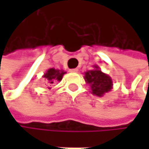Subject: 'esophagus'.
Wrapping results in <instances>:
<instances>
[{
	"instance_id": "esophagus-1",
	"label": "esophagus",
	"mask_w": 149,
	"mask_h": 149,
	"mask_svg": "<svg viewBox=\"0 0 149 149\" xmlns=\"http://www.w3.org/2000/svg\"><path fill=\"white\" fill-rule=\"evenodd\" d=\"M70 71L71 72H79V69H72V70H70Z\"/></svg>"
}]
</instances>
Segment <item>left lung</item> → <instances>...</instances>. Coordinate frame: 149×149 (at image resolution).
Segmentation results:
<instances>
[{
	"label": "left lung",
	"mask_w": 149,
	"mask_h": 149,
	"mask_svg": "<svg viewBox=\"0 0 149 149\" xmlns=\"http://www.w3.org/2000/svg\"><path fill=\"white\" fill-rule=\"evenodd\" d=\"M92 70H88L84 73V79L87 84L90 86L91 93L96 96L102 97L113 88L112 78L104 73L97 65L93 66Z\"/></svg>",
	"instance_id": "1"
}]
</instances>
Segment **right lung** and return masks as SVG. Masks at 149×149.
<instances>
[{"label": "right lung", "mask_w": 149, "mask_h": 149, "mask_svg": "<svg viewBox=\"0 0 149 149\" xmlns=\"http://www.w3.org/2000/svg\"><path fill=\"white\" fill-rule=\"evenodd\" d=\"M64 74H66V71L62 70H58L54 68H51L47 70V71L43 75V78L45 79V81L48 83V85H52L55 82H60L62 79Z\"/></svg>", "instance_id": "add662e5"}]
</instances>
